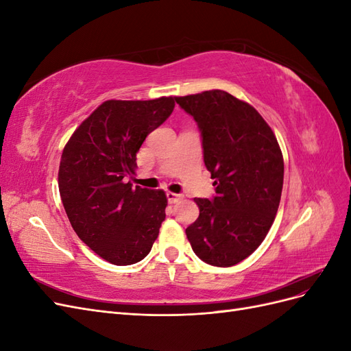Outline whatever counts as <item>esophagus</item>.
<instances>
[{"label":"esophagus","mask_w":351,"mask_h":351,"mask_svg":"<svg viewBox=\"0 0 351 351\" xmlns=\"http://www.w3.org/2000/svg\"><path fill=\"white\" fill-rule=\"evenodd\" d=\"M167 199H168L169 204H176V202H178V200H182V199H183V195L174 193V192H167Z\"/></svg>","instance_id":"obj_1"}]
</instances>
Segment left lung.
Wrapping results in <instances>:
<instances>
[{"label": "left lung", "instance_id": "8db88e82", "mask_svg": "<svg viewBox=\"0 0 351 351\" xmlns=\"http://www.w3.org/2000/svg\"><path fill=\"white\" fill-rule=\"evenodd\" d=\"M197 123L204 161L215 196L196 197L199 218L186 228L197 256L214 267H232L256 250L277 215L284 161L271 127L247 102L226 90L178 97Z\"/></svg>", "mask_w": 351, "mask_h": 351}]
</instances>
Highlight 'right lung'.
Segmentation results:
<instances>
[{
  "mask_svg": "<svg viewBox=\"0 0 351 351\" xmlns=\"http://www.w3.org/2000/svg\"><path fill=\"white\" fill-rule=\"evenodd\" d=\"M173 97L105 101L73 133L58 187L73 230L102 259L132 265L151 252L165 219L164 190L133 187L136 154L174 110Z\"/></svg>",
  "mask_w": 351,
  "mask_h": 351,
  "instance_id": "obj_1",
  "label": "right lung"
}]
</instances>
